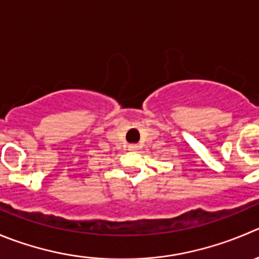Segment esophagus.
I'll return each mask as SVG.
<instances>
[{"label": "esophagus", "instance_id": "obj_1", "mask_svg": "<svg viewBox=\"0 0 259 259\" xmlns=\"http://www.w3.org/2000/svg\"><path fill=\"white\" fill-rule=\"evenodd\" d=\"M128 150H130V151H137V150H139V145L136 144L128 145Z\"/></svg>", "mask_w": 259, "mask_h": 259}]
</instances>
